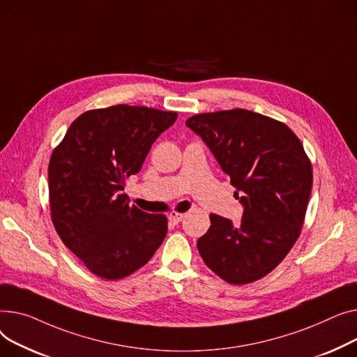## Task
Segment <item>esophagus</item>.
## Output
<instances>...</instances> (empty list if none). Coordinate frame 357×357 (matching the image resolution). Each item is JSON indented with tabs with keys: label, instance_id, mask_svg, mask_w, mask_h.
<instances>
[{
	"label": "esophagus",
	"instance_id": "34e87169",
	"mask_svg": "<svg viewBox=\"0 0 357 357\" xmlns=\"http://www.w3.org/2000/svg\"><path fill=\"white\" fill-rule=\"evenodd\" d=\"M183 218H184V215L183 213H177V212H172L169 215V220L173 222V223H180L183 220Z\"/></svg>",
	"mask_w": 357,
	"mask_h": 357
}]
</instances>
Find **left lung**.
Listing matches in <instances>:
<instances>
[{"mask_svg": "<svg viewBox=\"0 0 357 357\" xmlns=\"http://www.w3.org/2000/svg\"><path fill=\"white\" fill-rule=\"evenodd\" d=\"M185 125L208 146L243 206L236 226L211 215L199 252L230 284L261 280L301 234L312 185L303 144L285 123L246 109L195 115Z\"/></svg>", "mask_w": 357, "mask_h": 357, "instance_id": "obj_1", "label": "left lung"}]
</instances>
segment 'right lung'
Returning a JSON list of instances; mask_svg holds the SVG:
<instances>
[{"instance_id": "add662e5", "label": "right lung", "mask_w": 357, "mask_h": 357, "mask_svg": "<svg viewBox=\"0 0 357 357\" xmlns=\"http://www.w3.org/2000/svg\"><path fill=\"white\" fill-rule=\"evenodd\" d=\"M176 119V112L128 105L88 111L52 154L53 225L63 243L100 278L131 275L167 235V218L130 206L122 190Z\"/></svg>"}]
</instances>
